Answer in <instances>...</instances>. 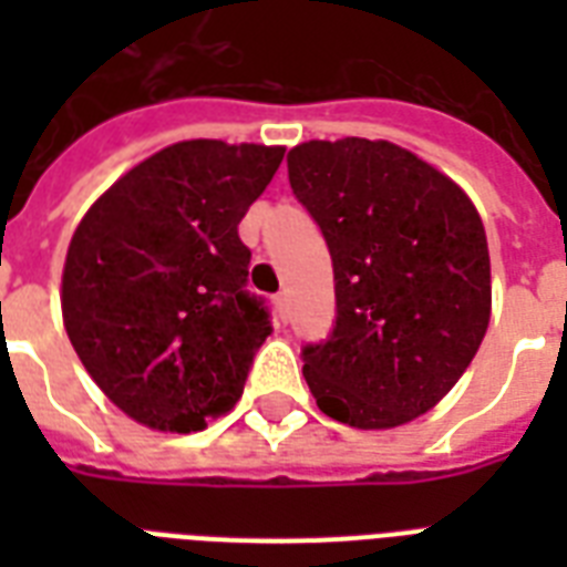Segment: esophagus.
<instances>
[{"label": "esophagus", "instance_id": "obj_1", "mask_svg": "<svg viewBox=\"0 0 567 567\" xmlns=\"http://www.w3.org/2000/svg\"><path fill=\"white\" fill-rule=\"evenodd\" d=\"M274 302H276V315H279L282 320H288V315H291V309H288V297H285V293H279Z\"/></svg>", "mask_w": 567, "mask_h": 567}]
</instances>
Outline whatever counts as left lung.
Segmentation results:
<instances>
[{"instance_id": "obj_1", "label": "left lung", "mask_w": 567, "mask_h": 567, "mask_svg": "<svg viewBox=\"0 0 567 567\" xmlns=\"http://www.w3.org/2000/svg\"><path fill=\"white\" fill-rule=\"evenodd\" d=\"M288 179L332 252L336 329L302 350L332 421L394 430L439 405L492 320V258L471 196L391 141H306Z\"/></svg>"}]
</instances>
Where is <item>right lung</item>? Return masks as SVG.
<instances>
[{
    "instance_id": "right-lung-1",
    "label": "right lung",
    "mask_w": 567,
    "mask_h": 567,
    "mask_svg": "<svg viewBox=\"0 0 567 567\" xmlns=\"http://www.w3.org/2000/svg\"><path fill=\"white\" fill-rule=\"evenodd\" d=\"M285 146L179 141L123 173L75 226L61 315L75 355L132 421L196 432L231 412L270 336L244 291L238 223Z\"/></svg>"
}]
</instances>
